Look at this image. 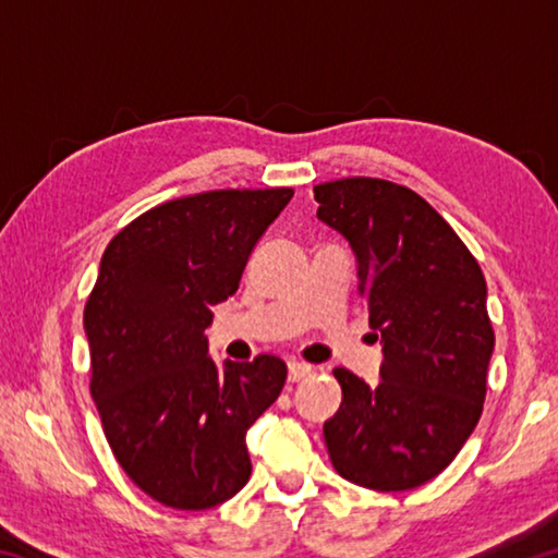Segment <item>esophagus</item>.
<instances>
[{
	"mask_svg": "<svg viewBox=\"0 0 558 558\" xmlns=\"http://www.w3.org/2000/svg\"><path fill=\"white\" fill-rule=\"evenodd\" d=\"M313 374V366L305 364V362H290L288 364V379L290 381H300L305 379V376Z\"/></svg>",
	"mask_w": 558,
	"mask_h": 558,
	"instance_id": "34e87169",
	"label": "esophagus"
}]
</instances>
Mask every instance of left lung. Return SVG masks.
<instances>
[{
    "label": "left lung",
    "instance_id": "left-lung-1",
    "mask_svg": "<svg viewBox=\"0 0 558 558\" xmlns=\"http://www.w3.org/2000/svg\"><path fill=\"white\" fill-rule=\"evenodd\" d=\"M317 219L356 256L384 344L381 381L335 369L329 460L354 485L403 493L440 475L475 430L495 349L487 286L450 223L409 186L349 177L315 186Z\"/></svg>",
    "mask_w": 558,
    "mask_h": 558
}]
</instances>
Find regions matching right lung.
Masks as SVG:
<instances>
[{"label":"right lung","instance_id":"right-lung-1","mask_svg":"<svg viewBox=\"0 0 558 558\" xmlns=\"http://www.w3.org/2000/svg\"><path fill=\"white\" fill-rule=\"evenodd\" d=\"M292 189H219L159 204L102 253L83 313L102 430L145 495L209 509L251 477L245 433L278 399L288 366L209 356L211 307L229 300Z\"/></svg>","mask_w":558,"mask_h":558}]
</instances>
